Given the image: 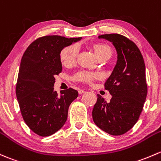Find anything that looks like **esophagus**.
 Here are the masks:
<instances>
[{
  "label": "esophagus",
  "mask_w": 161,
  "mask_h": 161,
  "mask_svg": "<svg viewBox=\"0 0 161 161\" xmlns=\"http://www.w3.org/2000/svg\"><path fill=\"white\" fill-rule=\"evenodd\" d=\"M86 92V90H83V89H79V94H83Z\"/></svg>",
  "instance_id": "esophagus-1"
}]
</instances>
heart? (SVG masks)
Wrapping results in <instances>:
<instances>
[{"mask_svg": "<svg viewBox=\"0 0 161 161\" xmlns=\"http://www.w3.org/2000/svg\"><path fill=\"white\" fill-rule=\"evenodd\" d=\"M95 53L98 58H109L111 56L112 50L110 47L104 44H98L94 46ZM79 52L78 45H72L64 48L61 52V60L63 65H70L75 62ZM99 77V74L91 73L88 72H80L75 75V79L84 82H91L92 80Z\"/></svg>", "mask_w": 161, "mask_h": 161, "instance_id": "1", "label": "heart"}]
</instances>
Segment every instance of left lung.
<instances>
[{
    "label": "left lung",
    "mask_w": 161,
    "mask_h": 161,
    "mask_svg": "<svg viewBox=\"0 0 161 161\" xmlns=\"http://www.w3.org/2000/svg\"><path fill=\"white\" fill-rule=\"evenodd\" d=\"M110 42L117 53V60L111 75L105 82V89L112 98L107 103L100 95L92 109L95 124L113 136L126 133L137 122L147 95L145 64L134 42L119 34L99 35Z\"/></svg>",
    "instance_id": "8db88e82"
}]
</instances>
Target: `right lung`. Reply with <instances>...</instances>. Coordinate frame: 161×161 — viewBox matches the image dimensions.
<instances>
[{
  "label": "right lung",
  "instance_id": "obj_1",
  "mask_svg": "<svg viewBox=\"0 0 161 161\" xmlns=\"http://www.w3.org/2000/svg\"><path fill=\"white\" fill-rule=\"evenodd\" d=\"M82 38L48 35L38 38L28 47L20 64L16 96L25 123L34 133L48 136L67 120L71 103L79 96L69 88L54 90L55 75L62 70L61 52Z\"/></svg>",
  "mask_w": 161,
  "mask_h": 161
}]
</instances>
